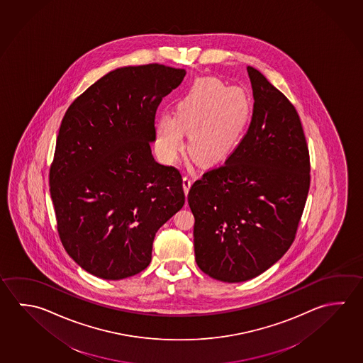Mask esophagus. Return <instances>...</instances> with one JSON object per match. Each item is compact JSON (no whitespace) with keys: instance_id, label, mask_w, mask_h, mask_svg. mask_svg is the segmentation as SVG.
<instances>
[{"instance_id":"esophagus-1","label":"esophagus","mask_w":363,"mask_h":363,"mask_svg":"<svg viewBox=\"0 0 363 363\" xmlns=\"http://www.w3.org/2000/svg\"><path fill=\"white\" fill-rule=\"evenodd\" d=\"M182 184H184V194H189L191 184H192V179H191L189 176H184V179H182Z\"/></svg>"}]
</instances>
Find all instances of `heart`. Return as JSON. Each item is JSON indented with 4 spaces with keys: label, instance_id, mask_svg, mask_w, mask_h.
Masks as SVG:
<instances>
[{
    "label": "heart",
    "instance_id": "heart-1",
    "mask_svg": "<svg viewBox=\"0 0 363 363\" xmlns=\"http://www.w3.org/2000/svg\"><path fill=\"white\" fill-rule=\"evenodd\" d=\"M252 116V101L241 86H227L218 77H201L174 108V116H162L157 144L164 160L173 162L189 138V153L197 163L211 166L232 153Z\"/></svg>",
    "mask_w": 363,
    "mask_h": 363
}]
</instances>
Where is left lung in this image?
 <instances>
[{"label":"left lung","instance_id":"obj_1","mask_svg":"<svg viewBox=\"0 0 363 363\" xmlns=\"http://www.w3.org/2000/svg\"><path fill=\"white\" fill-rule=\"evenodd\" d=\"M254 111L247 133L222 166L191 186L197 267L238 283L260 275L291 247L310 189V154L298 113L247 66Z\"/></svg>","mask_w":363,"mask_h":363}]
</instances>
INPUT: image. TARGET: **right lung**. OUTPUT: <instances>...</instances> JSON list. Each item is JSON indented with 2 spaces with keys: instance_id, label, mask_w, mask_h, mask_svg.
Listing matches in <instances>:
<instances>
[{
  "instance_id": "right-lung-1",
  "label": "right lung",
  "mask_w": 363,
  "mask_h": 363,
  "mask_svg": "<svg viewBox=\"0 0 363 363\" xmlns=\"http://www.w3.org/2000/svg\"><path fill=\"white\" fill-rule=\"evenodd\" d=\"M186 71L164 65L111 71L77 96L50 169L57 230L85 272L120 280L152 261L157 230L184 203L182 176L152 155L162 99Z\"/></svg>"
}]
</instances>
